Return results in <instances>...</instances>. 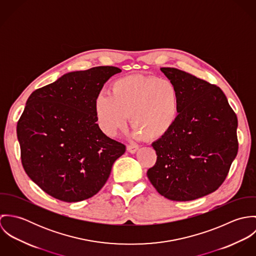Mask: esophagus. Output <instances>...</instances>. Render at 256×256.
<instances>
[{
    "mask_svg": "<svg viewBox=\"0 0 256 256\" xmlns=\"http://www.w3.org/2000/svg\"><path fill=\"white\" fill-rule=\"evenodd\" d=\"M139 146L137 145H128L127 146V150L130 152V154H135L137 150H138Z\"/></svg>",
    "mask_w": 256,
    "mask_h": 256,
    "instance_id": "obj_1",
    "label": "esophagus"
}]
</instances>
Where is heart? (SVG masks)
<instances>
[{
    "label": "heart",
    "instance_id": "obj_1",
    "mask_svg": "<svg viewBox=\"0 0 256 256\" xmlns=\"http://www.w3.org/2000/svg\"><path fill=\"white\" fill-rule=\"evenodd\" d=\"M94 110L98 127L108 136L113 137L125 130L130 114L135 137L156 140L174 126L180 112V94L168 80L128 74L112 82L110 94L96 96Z\"/></svg>",
    "mask_w": 256,
    "mask_h": 256
}]
</instances>
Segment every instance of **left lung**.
I'll return each mask as SVG.
<instances>
[{
	"label": "left lung",
	"mask_w": 256,
	"mask_h": 256,
	"mask_svg": "<svg viewBox=\"0 0 256 256\" xmlns=\"http://www.w3.org/2000/svg\"><path fill=\"white\" fill-rule=\"evenodd\" d=\"M180 94L172 129L152 144L154 166L146 176L172 201H191L216 191L236 156L238 118L219 86L176 68H160Z\"/></svg>",
	"instance_id": "obj_1"
}]
</instances>
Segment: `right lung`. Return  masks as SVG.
I'll return each mask as SVG.
<instances>
[{"instance_id":"obj_1","label":"right lung","mask_w":256,"mask_h":256,"mask_svg":"<svg viewBox=\"0 0 256 256\" xmlns=\"http://www.w3.org/2000/svg\"><path fill=\"white\" fill-rule=\"evenodd\" d=\"M120 72L112 66L70 72L28 98L16 125L22 164L50 196L69 203L92 197L125 152L100 130L94 110L104 84Z\"/></svg>"}]
</instances>
